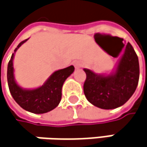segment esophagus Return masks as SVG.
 Returning a JSON list of instances; mask_svg holds the SVG:
<instances>
[{
    "label": "esophagus",
    "instance_id": "1",
    "mask_svg": "<svg viewBox=\"0 0 147 147\" xmlns=\"http://www.w3.org/2000/svg\"><path fill=\"white\" fill-rule=\"evenodd\" d=\"M74 65H75V68L76 69H80L82 67V64L78 61H75L74 62Z\"/></svg>",
    "mask_w": 147,
    "mask_h": 147
}]
</instances>
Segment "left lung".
I'll return each mask as SVG.
<instances>
[{
    "label": "left lung",
    "instance_id": "8db88e82",
    "mask_svg": "<svg viewBox=\"0 0 147 147\" xmlns=\"http://www.w3.org/2000/svg\"><path fill=\"white\" fill-rule=\"evenodd\" d=\"M84 71L86 79L83 89L87 100L101 109H115L124 105L136 91L140 75L139 61L128 42L111 74H96L86 68Z\"/></svg>",
    "mask_w": 147,
    "mask_h": 147
}]
</instances>
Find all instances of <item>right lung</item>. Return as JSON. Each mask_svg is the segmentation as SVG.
I'll return each instance as SVG.
<instances>
[{"label": "right lung", "mask_w": 147, "mask_h": 147, "mask_svg": "<svg viewBox=\"0 0 147 147\" xmlns=\"http://www.w3.org/2000/svg\"><path fill=\"white\" fill-rule=\"evenodd\" d=\"M27 40L22 41L15 49V52ZM14 56L15 53L12 54L7 66V82L10 92L16 102L24 110L35 114L47 113L55 109L61 100L62 86L66 78L73 73L75 67L70 65L64 69L56 71L38 88L25 89L20 86L15 80Z\"/></svg>", "instance_id": "obj_1"}]
</instances>
